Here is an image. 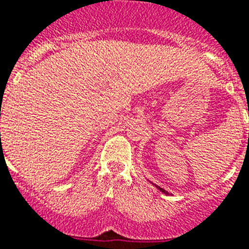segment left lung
I'll list each match as a JSON object with an SVG mask.
<instances>
[{
	"label": "left lung",
	"mask_w": 249,
	"mask_h": 249,
	"mask_svg": "<svg viewBox=\"0 0 249 249\" xmlns=\"http://www.w3.org/2000/svg\"><path fill=\"white\" fill-rule=\"evenodd\" d=\"M156 187H157V189H158V190H160V191H162V192H163V194H168V192H167V191H166V190H163V189H160V186H156Z\"/></svg>",
	"instance_id": "left-lung-1"
}]
</instances>
